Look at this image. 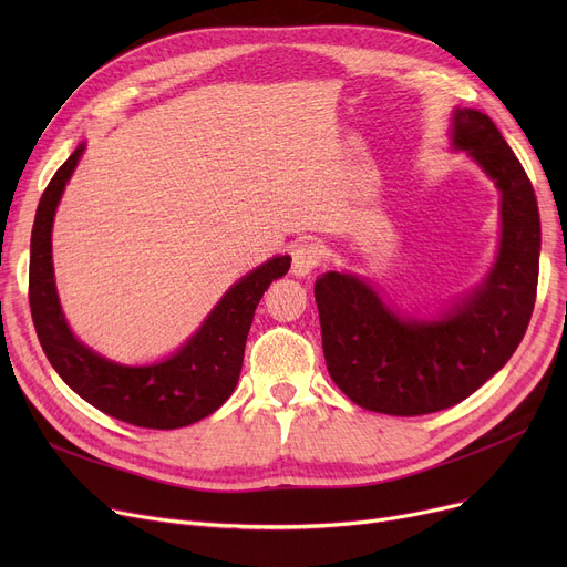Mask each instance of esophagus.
<instances>
[{"label":"esophagus","mask_w":567,"mask_h":567,"mask_svg":"<svg viewBox=\"0 0 567 567\" xmlns=\"http://www.w3.org/2000/svg\"><path fill=\"white\" fill-rule=\"evenodd\" d=\"M323 257V244L317 238H303V241L293 244L291 248V271L293 276L306 278L321 264Z\"/></svg>","instance_id":"esophagus-1"}]
</instances>
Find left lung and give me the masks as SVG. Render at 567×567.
I'll list each match as a JSON object with an SVG mask.
<instances>
[{
  "label": "left lung",
  "instance_id": "8db88e82",
  "mask_svg": "<svg viewBox=\"0 0 567 567\" xmlns=\"http://www.w3.org/2000/svg\"><path fill=\"white\" fill-rule=\"evenodd\" d=\"M453 144L501 190V248L483 287L423 321L355 276L329 271L315 282L326 368L353 404L377 413L423 415L466 400L508 363L535 306L540 216L522 163L478 110H455Z\"/></svg>",
  "mask_w": 567,
  "mask_h": 567
}]
</instances>
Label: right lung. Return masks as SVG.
Returning <instances> with one entry per match:
<instances>
[{
	"mask_svg": "<svg viewBox=\"0 0 567 567\" xmlns=\"http://www.w3.org/2000/svg\"><path fill=\"white\" fill-rule=\"evenodd\" d=\"M82 144L54 172L41 195L29 252V308L50 365L99 411L146 430H176L212 415L236 389L257 303L289 271V257H274L238 280L206 317L202 329L172 359L126 368L94 353L71 333L52 276V220Z\"/></svg>",
	"mask_w": 567,
	"mask_h": 567,
	"instance_id": "obj_1",
	"label": "right lung"
}]
</instances>
